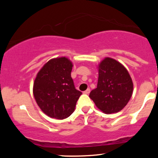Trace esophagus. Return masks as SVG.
<instances>
[{"label": "esophagus", "instance_id": "1", "mask_svg": "<svg viewBox=\"0 0 158 158\" xmlns=\"http://www.w3.org/2000/svg\"><path fill=\"white\" fill-rule=\"evenodd\" d=\"M90 88H88V89H87L86 90H85V91L83 92V93H84L85 94H90Z\"/></svg>", "mask_w": 158, "mask_h": 158}]
</instances>
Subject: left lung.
I'll return each instance as SVG.
<instances>
[{
	"label": "left lung",
	"mask_w": 158,
	"mask_h": 158,
	"mask_svg": "<svg viewBox=\"0 0 158 158\" xmlns=\"http://www.w3.org/2000/svg\"><path fill=\"white\" fill-rule=\"evenodd\" d=\"M97 88L89 97L105 114L117 113L126 106L133 93V82L128 70L115 59L106 57L98 65Z\"/></svg>",
	"instance_id": "1"
}]
</instances>
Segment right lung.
Returning <instances> with one entry per match:
<instances>
[{"mask_svg": "<svg viewBox=\"0 0 158 158\" xmlns=\"http://www.w3.org/2000/svg\"><path fill=\"white\" fill-rule=\"evenodd\" d=\"M73 63L66 57L50 59L37 73L33 95L38 106L51 118L63 119L75 110L81 92L71 78Z\"/></svg>", "mask_w": 158, "mask_h": 158, "instance_id": "1", "label": "right lung"}]
</instances>
